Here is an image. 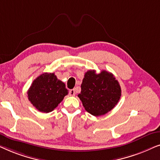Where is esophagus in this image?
Instances as JSON below:
<instances>
[{
  "mask_svg": "<svg viewBox=\"0 0 160 160\" xmlns=\"http://www.w3.org/2000/svg\"><path fill=\"white\" fill-rule=\"evenodd\" d=\"M69 94H70V95H71V96H74V95H76L75 89H71V90H70V92H69Z\"/></svg>",
  "mask_w": 160,
  "mask_h": 160,
  "instance_id": "34e87169",
  "label": "esophagus"
}]
</instances>
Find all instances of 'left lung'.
Segmentation results:
<instances>
[{"instance_id":"1","label":"left lung","mask_w":160,"mask_h":160,"mask_svg":"<svg viewBox=\"0 0 160 160\" xmlns=\"http://www.w3.org/2000/svg\"><path fill=\"white\" fill-rule=\"evenodd\" d=\"M78 97L85 110L95 117L107 113L114 108L121 97V87L114 76L106 71L96 73L90 70L83 78Z\"/></svg>"}]
</instances>
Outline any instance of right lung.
Masks as SVG:
<instances>
[{"mask_svg":"<svg viewBox=\"0 0 160 160\" xmlns=\"http://www.w3.org/2000/svg\"><path fill=\"white\" fill-rule=\"evenodd\" d=\"M68 90L54 73H44L37 77L28 91V100L39 111L51 112L60 103Z\"/></svg>","mask_w":160,"mask_h":160,"instance_id":"1","label":"right lung"}]
</instances>
